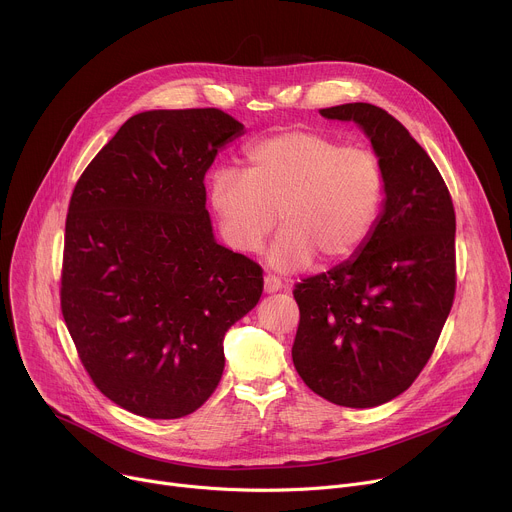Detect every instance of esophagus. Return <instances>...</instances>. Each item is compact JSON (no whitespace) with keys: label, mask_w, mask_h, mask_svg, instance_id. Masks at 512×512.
Masks as SVG:
<instances>
[{"label":"esophagus","mask_w":512,"mask_h":512,"mask_svg":"<svg viewBox=\"0 0 512 512\" xmlns=\"http://www.w3.org/2000/svg\"><path fill=\"white\" fill-rule=\"evenodd\" d=\"M263 289H265V294H275V291L281 289V279H277L275 275H265Z\"/></svg>","instance_id":"1"}]
</instances>
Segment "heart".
Wrapping results in <instances>:
<instances>
[{"instance_id": "heart-1", "label": "heart", "mask_w": 512, "mask_h": 512, "mask_svg": "<svg viewBox=\"0 0 512 512\" xmlns=\"http://www.w3.org/2000/svg\"><path fill=\"white\" fill-rule=\"evenodd\" d=\"M385 196L377 156L314 131H281L245 152V174L216 170L210 206L227 243L257 253L279 223L267 251L279 273L338 263L354 255L375 229Z\"/></svg>"}]
</instances>
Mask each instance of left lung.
<instances>
[{"instance_id": "1", "label": "left lung", "mask_w": 512, "mask_h": 512, "mask_svg": "<svg viewBox=\"0 0 512 512\" xmlns=\"http://www.w3.org/2000/svg\"><path fill=\"white\" fill-rule=\"evenodd\" d=\"M369 137L385 178L373 233L350 259L296 285L291 348L304 383L330 403L364 409L411 387L456 291V214L442 174L411 133L371 103L320 111Z\"/></svg>"}]
</instances>
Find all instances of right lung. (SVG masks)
Returning <instances> with one entry per match:
<instances>
[{"label": "right lung", "mask_w": 512, "mask_h": 512, "mask_svg": "<svg viewBox=\"0 0 512 512\" xmlns=\"http://www.w3.org/2000/svg\"><path fill=\"white\" fill-rule=\"evenodd\" d=\"M243 131L221 109L137 113L72 192L62 316L97 389L135 415L196 411L261 298V267L216 243L206 210L204 176Z\"/></svg>", "instance_id": "add662e5"}]
</instances>
